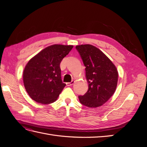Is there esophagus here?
I'll list each match as a JSON object with an SVG mask.
<instances>
[{"mask_svg": "<svg viewBox=\"0 0 147 147\" xmlns=\"http://www.w3.org/2000/svg\"><path fill=\"white\" fill-rule=\"evenodd\" d=\"M74 81H72L71 82H67V83H66V84H67V86H72V85H73V84L74 83Z\"/></svg>", "mask_w": 147, "mask_h": 147, "instance_id": "34e87169", "label": "esophagus"}]
</instances>
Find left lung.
<instances>
[{
    "label": "left lung",
    "instance_id": "left-lung-1",
    "mask_svg": "<svg viewBox=\"0 0 147 147\" xmlns=\"http://www.w3.org/2000/svg\"><path fill=\"white\" fill-rule=\"evenodd\" d=\"M85 66L88 90L79 96L80 103L95 108L104 104L116 90L118 73L116 67L99 49L91 45L76 47Z\"/></svg>",
    "mask_w": 147,
    "mask_h": 147
}]
</instances>
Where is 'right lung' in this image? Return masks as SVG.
<instances>
[{"label":"right lung","mask_w":147,"mask_h":147,"mask_svg":"<svg viewBox=\"0 0 147 147\" xmlns=\"http://www.w3.org/2000/svg\"><path fill=\"white\" fill-rule=\"evenodd\" d=\"M72 48V45H51L28 62L23 72V82L31 99L43 104L57 100L66 85L61 79L60 63Z\"/></svg>","instance_id":"obj_1"}]
</instances>
